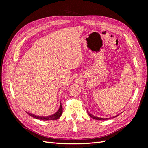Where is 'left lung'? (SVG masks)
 <instances>
[{"instance_id": "obj_1", "label": "left lung", "mask_w": 148, "mask_h": 148, "mask_svg": "<svg viewBox=\"0 0 148 148\" xmlns=\"http://www.w3.org/2000/svg\"><path fill=\"white\" fill-rule=\"evenodd\" d=\"M87 112H88V115L90 116V117H91V118H92V119H95V120H107V119H104V118H99V117H96V116H94V115H92V114H91L87 110ZM116 117V116H115Z\"/></svg>"}]
</instances>
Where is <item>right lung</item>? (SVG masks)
Instances as JSON below:
<instances>
[{"label":"right lung","instance_id":"1","mask_svg":"<svg viewBox=\"0 0 148 148\" xmlns=\"http://www.w3.org/2000/svg\"><path fill=\"white\" fill-rule=\"evenodd\" d=\"M62 106L60 103V107L59 110H57V112L56 114H54L52 115L51 116H48V117H40V116H38V115H35L33 114H31L28 112H26V113H27L29 115H30L31 117H34L35 119H39V120H57L59 119L61 115L62 114Z\"/></svg>","mask_w":148,"mask_h":148}]
</instances>
